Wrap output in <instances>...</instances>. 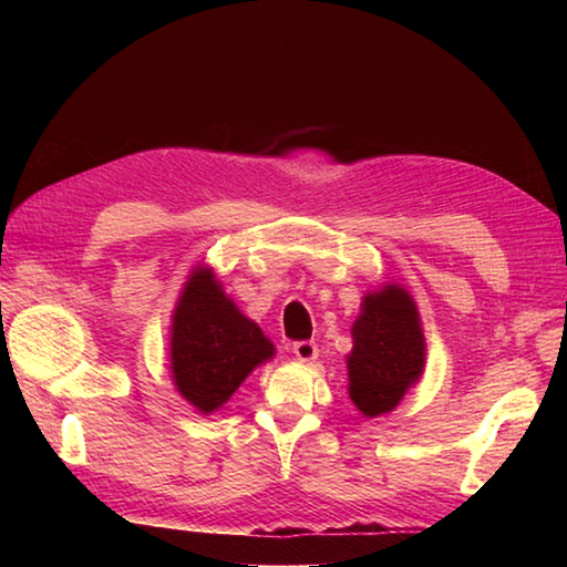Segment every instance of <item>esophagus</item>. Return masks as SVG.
I'll return each mask as SVG.
<instances>
[{
    "label": "esophagus",
    "mask_w": 567,
    "mask_h": 567,
    "mask_svg": "<svg viewBox=\"0 0 567 567\" xmlns=\"http://www.w3.org/2000/svg\"><path fill=\"white\" fill-rule=\"evenodd\" d=\"M292 352L300 362H312L315 358H318V344H315L312 340H297V342H292Z\"/></svg>",
    "instance_id": "esophagus-1"
}]
</instances>
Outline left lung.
Masks as SVG:
<instances>
[{"label":"left lung","mask_w":567,"mask_h":567,"mask_svg":"<svg viewBox=\"0 0 567 567\" xmlns=\"http://www.w3.org/2000/svg\"><path fill=\"white\" fill-rule=\"evenodd\" d=\"M422 364L425 340L412 297L398 285L364 297L348 358L350 398L362 415L378 417L395 408L422 375Z\"/></svg>","instance_id":"1"}]
</instances>
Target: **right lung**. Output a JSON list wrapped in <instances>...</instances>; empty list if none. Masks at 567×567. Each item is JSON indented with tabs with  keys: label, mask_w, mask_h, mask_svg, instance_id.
Instances as JSON below:
<instances>
[{
	"label": "right lung",
	"mask_w": 567,
	"mask_h": 567,
	"mask_svg": "<svg viewBox=\"0 0 567 567\" xmlns=\"http://www.w3.org/2000/svg\"><path fill=\"white\" fill-rule=\"evenodd\" d=\"M272 354V342L219 290L213 272L189 275L172 318V375L182 398L205 415L215 412Z\"/></svg>",
	"instance_id": "right-lung-1"
}]
</instances>
